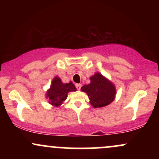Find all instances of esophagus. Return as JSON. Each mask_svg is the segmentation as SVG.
<instances>
[{"label":"esophagus","instance_id":"esophagus-1","mask_svg":"<svg viewBox=\"0 0 159 159\" xmlns=\"http://www.w3.org/2000/svg\"><path fill=\"white\" fill-rule=\"evenodd\" d=\"M75 87H76V88H77V90H81V84H75Z\"/></svg>","mask_w":159,"mask_h":159}]
</instances>
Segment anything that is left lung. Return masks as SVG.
<instances>
[{
  "label": "left lung",
  "instance_id": "left-lung-1",
  "mask_svg": "<svg viewBox=\"0 0 159 159\" xmlns=\"http://www.w3.org/2000/svg\"><path fill=\"white\" fill-rule=\"evenodd\" d=\"M81 90L87 93L90 104L94 107L106 106L114 101L116 90L114 85L100 73L90 78V84L84 85Z\"/></svg>",
  "mask_w": 159,
  "mask_h": 159
}]
</instances>
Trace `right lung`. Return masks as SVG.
Returning a JSON list of instances; mask_svg holds the SVG:
<instances>
[{"mask_svg":"<svg viewBox=\"0 0 159 159\" xmlns=\"http://www.w3.org/2000/svg\"><path fill=\"white\" fill-rule=\"evenodd\" d=\"M76 87L72 82L69 84L62 83L61 78L55 77L53 79L52 86L47 92L46 96L49 102L54 106H60L66 99L69 92L75 91Z\"/></svg>","mask_w":159,"mask_h":159,"instance_id":"add662e5","label":"right lung"}]
</instances>
